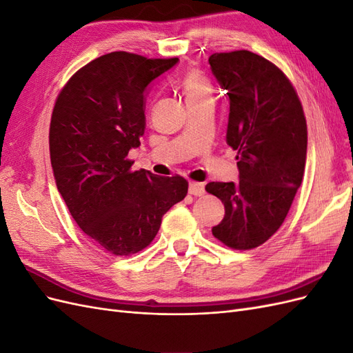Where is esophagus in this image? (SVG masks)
<instances>
[{"mask_svg": "<svg viewBox=\"0 0 353 353\" xmlns=\"http://www.w3.org/2000/svg\"><path fill=\"white\" fill-rule=\"evenodd\" d=\"M188 191H190V194H193V196H203V194H205V184L190 183Z\"/></svg>", "mask_w": 353, "mask_h": 353, "instance_id": "esophagus-1", "label": "esophagus"}]
</instances>
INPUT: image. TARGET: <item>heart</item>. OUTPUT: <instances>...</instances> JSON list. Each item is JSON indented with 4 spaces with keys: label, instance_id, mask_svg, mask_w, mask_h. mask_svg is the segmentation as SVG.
Here are the masks:
<instances>
[{
    "label": "heart",
    "instance_id": "heart-1",
    "mask_svg": "<svg viewBox=\"0 0 353 353\" xmlns=\"http://www.w3.org/2000/svg\"><path fill=\"white\" fill-rule=\"evenodd\" d=\"M184 91L187 101L210 97V83L201 72L191 70L184 78Z\"/></svg>",
    "mask_w": 353,
    "mask_h": 353
}]
</instances>
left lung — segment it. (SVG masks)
I'll use <instances>...</instances> for the list:
<instances>
[{
	"mask_svg": "<svg viewBox=\"0 0 353 353\" xmlns=\"http://www.w3.org/2000/svg\"><path fill=\"white\" fill-rule=\"evenodd\" d=\"M212 73L227 90V144L237 150L239 183H209L206 191L225 206L212 228L236 250L263 244L281 227L301 187L307 147L302 103L274 63L248 50L215 52Z\"/></svg>",
	"mask_w": 353,
	"mask_h": 353,
	"instance_id": "1",
	"label": "left lung"
}]
</instances>
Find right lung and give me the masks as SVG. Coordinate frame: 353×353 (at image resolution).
<instances>
[{
  "instance_id": "obj_1",
  "label": "right lung",
  "mask_w": 353,
  "mask_h": 353,
  "mask_svg": "<svg viewBox=\"0 0 353 353\" xmlns=\"http://www.w3.org/2000/svg\"><path fill=\"white\" fill-rule=\"evenodd\" d=\"M178 59L113 51L81 68L60 91L50 123L59 193L79 228L116 256L153 241L165 213L187 196L183 176L132 170L145 130L148 83Z\"/></svg>"
}]
</instances>
